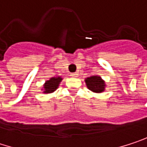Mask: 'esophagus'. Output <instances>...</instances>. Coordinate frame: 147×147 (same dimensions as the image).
<instances>
[{
  "instance_id": "34e87169",
  "label": "esophagus",
  "mask_w": 147,
  "mask_h": 147,
  "mask_svg": "<svg viewBox=\"0 0 147 147\" xmlns=\"http://www.w3.org/2000/svg\"><path fill=\"white\" fill-rule=\"evenodd\" d=\"M71 76H72V77H77V76H78V74H77V73H71Z\"/></svg>"
}]
</instances>
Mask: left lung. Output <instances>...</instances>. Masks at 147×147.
<instances>
[{"mask_svg":"<svg viewBox=\"0 0 147 147\" xmlns=\"http://www.w3.org/2000/svg\"><path fill=\"white\" fill-rule=\"evenodd\" d=\"M87 88L94 93H102L105 91L106 84L100 76H91L85 78Z\"/></svg>","mask_w":147,"mask_h":147,"instance_id":"8db88e82","label":"left lung"}]
</instances>
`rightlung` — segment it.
Returning <instances> with one entry per match:
<instances>
[{
    "label": "right lung",
    "instance_id": "add662e5",
    "mask_svg": "<svg viewBox=\"0 0 147 147\" xmlns=\"http://www.w3.org/2000/svg\"><path fill=\"white\" fill-rule=\"evenodd\" d=\"M62 80H63V78L61 76L51 77L49 80L46 81L45 83L43 84V88H42V90L43 91L42 93H44V94L53 93L59 88V86Z\"/></svg>",
    "mask_w": 147,
    "mask_h": 147
}]
</instances>
